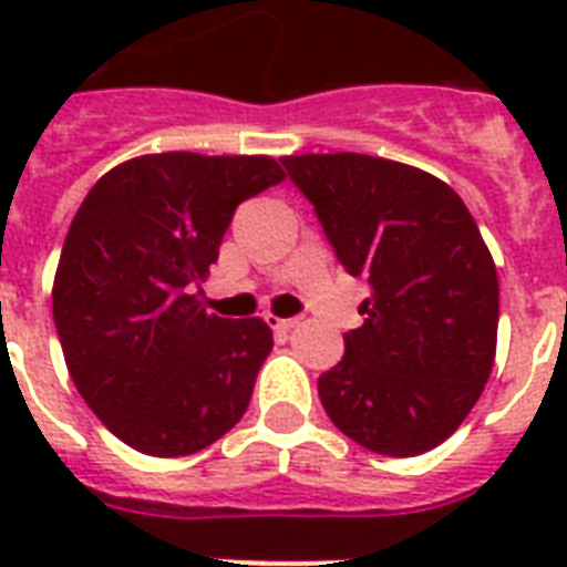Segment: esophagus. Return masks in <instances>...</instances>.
<instances>
[{"label": "esophagus", "instance_id": "esophagus-1", "mask_svg": "<svg viewBox=\"0 0 567 567\" xmlns=\"http://www.w3.org/2000/svg\"><path fill=\"white\" fill-rule=\"evenodd\" d=\"M266 319H269L271 328H275V331H280V333L292 331V328L298 324V319H278V316H266Z\"/></svg>", "mask_w": 567, "mask_h": 567}]
</instances>
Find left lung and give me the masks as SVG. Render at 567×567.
I'll use <instances>...</instances> for the list:
<instances>
[{"mask_svg":"<svg viewBox=\"0 0 567 567\" xmlns=\"http://www.w3.org/2000/svg\"><path fill=\"white\" fill-rule=\"evenodd\" d=\"M337 260L370 284L363 324L319 375L324 414L354 443L408 458L450 437L494 367L497 269L446 183L363 153L284 156Z\"/></svg>","mask_w":567,"mask_h":567,"instance_id":"8db88e82","label":"left lung"}]
</instances>
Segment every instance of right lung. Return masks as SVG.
Segmentation results:
<instances>
[{"instance_id":"1","label":"right lung","mask_w":567,"mask_h":567,"mask_svg":"<svg viewBox=\"0 0 567 567\" xmlns=\"http://www.w3.org/2000/svg\"><path fill=\"white\" fill-rule=\"evenodd\" d=\"M269 156L153 153L96 179L61 248L52 319L70 379L126 446L177 458L227 434L271 352L262 319L206 313L195 287Z\"/></svg>"}]
</instances>
